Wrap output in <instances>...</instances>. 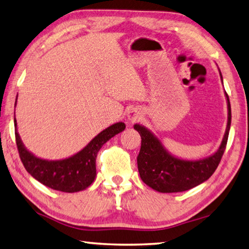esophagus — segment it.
<instances>
[{
	"label": "esophagus",
	"instance_id": "1",
	"mask_svg": "<svg viewBox=\"0 0 249 249\" xmlns=\"http://www.w3.org/2000/svg\"><path fill=\"white\" fill-rule=\"evenodd\" d=\"M140 116L141 113L139 112L138 110H136V109H130L129 112H128V120L131 121V122H134L140 119Z\"/></svg>",
	"mask_w": 249,
	"mask_h": 249
}]
</instances>
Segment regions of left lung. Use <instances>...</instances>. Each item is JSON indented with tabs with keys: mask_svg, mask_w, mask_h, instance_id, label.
<instances>
[{
	"mask_svg": "<svg viewBox=\"0 0 249 249\" xmlns=\"http://www.w3.org/2000/svg\"><path fill=\"white\" fill-rule=\"evenodd\" d=\"M220 71V70H219ZM222 83L223 77L220 72ZM228 104V124L221 145L212 155L200 160H184L166 150L160 139L144 125L134 124L141 136V149L138 155V169L142 181L159 193H181L202 184L212 176L224 153L231 128V104Z\"/></svg>",
	"mask_w": 249,
	"mask_h": 249,
	"instance_id": "1",
	"label": "left lung"
}]
</instances>
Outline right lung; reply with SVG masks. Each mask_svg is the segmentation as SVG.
<instances>
[{
	"label": "right lung",
	"instance_id": "right-lung-1",
	"mask_svg": "<svg viewBox=\"0 0 249 249\" xmlns=\"http://www.w3.org/2000/svg\"><path fill=\"white\" fill-rule=\"evenodd\" d=\"M14 124L17 149L26 171L42 185L63 193H77L93 184L96 178V158L100 147L125 129L124 122H117L103 130L74 155L63 160H49L38 158L27 150L17 131L16 118Z\"/></svg>",
	"mask_w": 249,
	"mask_h": 249
}]
</instances>
